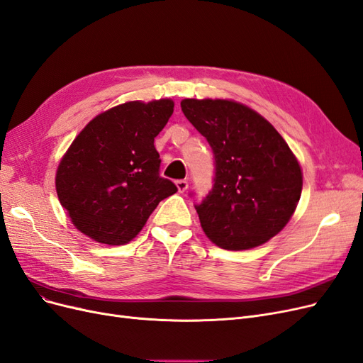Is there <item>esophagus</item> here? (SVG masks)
Listing matches in <instances>:
<instances>
[{
	"label": "esophagus",
	"instance_id": "1",
	"mask_svg": "<svg viewBox=\"0 0 363 363\" xmlns=\"http://www.w3.org/2000/svg\"><path fill=\"white\" fill-rule=\"evenodd\" d=\"M176 186H177V189H179V192H184L187 187H189V183H187V180H177L176 182Z\"/></svg>",
	"mask_w": 363,
	"mask_h": 363
}]
</instances>
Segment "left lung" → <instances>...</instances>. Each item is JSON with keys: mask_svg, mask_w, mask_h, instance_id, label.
Masks as SVG:
<instances>
[{"mask_svg": "<svg viewBox=\"0 0 363 363\" xmlns=\"http://www.w3.org/2000/svg\"><path fill=\"white\" fill-rule=\"evenodd\" d=\"M180 106L213 152V187L195 204L204 233L228 251L266 243L290 220L302 194L301 165L289 144L237 102L184 99Z\"/></svg>", "mask_w": 363, "mask_h": 363, "instance_id": "obj_1", "label": "left lung"}]
</instances>
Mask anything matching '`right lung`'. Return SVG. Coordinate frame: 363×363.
Masks as SVG:
<instances>
[{
	"mask_svg": "<svg viewBox=\"0 0 363 363\" xmlns=\"http://www.w3.org/2000/svg\"><path fill=\"white\" fill-rule=\"evenodd\" d=\"M174 102H128L93 118L57 171V194L73 225L106 245L130 242L162 199L177 192L160 177L155 138Z\"/></svg>",
	"mask_w": 363,
	"mask_h": 363,
	"instance_id": "1",
	"label": "right lung"
}]
</instances>
